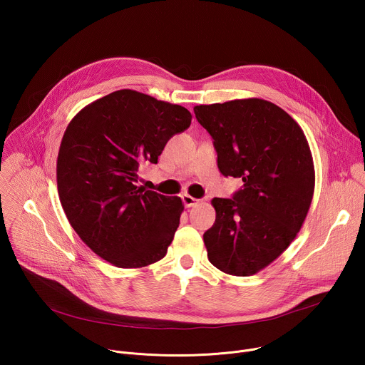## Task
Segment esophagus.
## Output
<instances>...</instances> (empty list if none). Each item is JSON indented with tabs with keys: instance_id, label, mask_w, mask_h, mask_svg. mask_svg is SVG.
Segmentation results:
<instances>
[{
	"instance_id": "esophagus-1",
	"label": "esophagus",
	"mask_w": 365,
	"mask_h": 365,
	"mask_svg": "<svg viewBox=\"0 0 365 365\" xmlns=\"http://www.w3.org/2000/svg\"><path fill=\"white\" fill-rule=\"evenodd\" d=\"M182 199H183V203H185L186 207H190V206H193V205H196V203L199 202L197 199H195V197L190 196V195H183Z\"/></svg>"
}]
</instances>
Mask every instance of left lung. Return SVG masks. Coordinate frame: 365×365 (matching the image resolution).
Masks as SVG:
<instances>
[{
	"mask_svg": "<svg viewBox=\"0 0 365 365\" xmlns=\"http://www.w3.org/2000/svg\"><path fill=\"white\" fill-rule=\"evenodd\" d=\"M224 176L244 185L214 197L217 218L203 234L207 258L231 276L267 267L300 231L315 190V169L299 124L273 102L248 98L196 106Z\"/></svg>",
	"mask_w": 365,
	"mask_h": 365,
	"instance_id": "8db88e82",
	"label": "left lung"
}]
</instances>
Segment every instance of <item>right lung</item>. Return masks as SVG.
I'll use <instances>...</instances> for the list:
<instances>
[{"mask_svg": "<svg viewBox=\"0 0 365 365\" xmlns=\"http://www.w3.org/2000/svg\"><path fill=\"white\" fill-rule=\"evenodd\" d=\"M192 114L176 103L120 89L93 101L69 123L58 155V192L81 240L121 269L162 259L183 212L182 199L137 186Z\"/></svg>", "mask_w": 365, "mask_h": 365, "instance_id": "obj_1", "label": "right lung"}]
</instances>
